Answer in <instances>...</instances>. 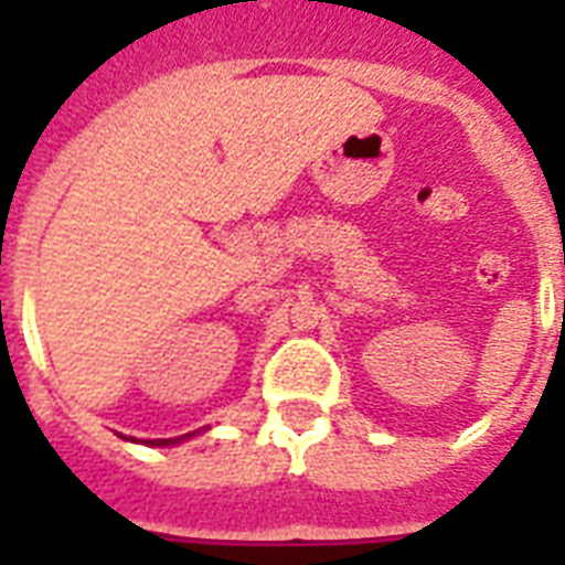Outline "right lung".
I'll return each mask as SVG.
<instances>
[{
    "label": "right lung",
    "mask_w": 565,
    "mask_h": 565,
    "mask_svg": "<svg viewBox=\"0 0 565 565\" xmlns=\"http://www.w3.org/2000/svg\"><path fill=\"white\" fill-rule=\"evenodd\" d=\"M193 434H199V430H193ZM193 434H184V437H170V439H152L149 446H175V443H184V439H190Z\"/></svg>",
    "instance_id": "add662e5"
}]
</instances>
